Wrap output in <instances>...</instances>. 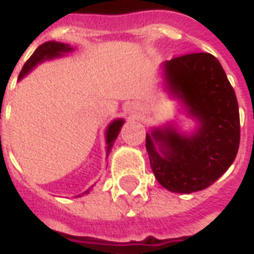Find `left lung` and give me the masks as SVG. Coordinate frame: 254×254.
I'll list each match as a JSON object with an SVG mask.
<instances>
[{
  "label": "left lung",
  "instance_id": "obj_1",
  "mask_svg": "<svg viewBox=\"0 0 254 254\" xmlns=\"http://www.w3.org/2000/svg\"><path fill=\"white\" fill-rule=\"evenodd\" d=\"M164 72L171 93L199 122V128L192 135H184L174 126H167L147 134L151 170L171 192L205 190L226 172L239 150L236 94L219 61L206 52L167 61Z\"/></svg>",
  "mask_w": 254,
  "mask_h": 254
}]
</instances>
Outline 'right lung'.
Listing matches in <instances>:
<instances>
[{
	"mask_svg": "<svg viewBox=\"0 0 254 254\" xmlns=\"http://www.w3.org/2000/svg\"><path fill=\"white\" fill-rule=\"evenodd\" d=\"M70 51H72V48L66 44H61V42H45V44L41 45V46L35 51L34 54H32V56L26 61V64H24V67H22V70H21V73H19V77H18V79H22L25 74L28 73V72H31V70H32L38 64L44 62V61H46V59L58 58V56H61V55H64V54H67V52H70ZM123 123H124V120H122V119L114 120V122L109 126L107 131H106L107 155H109V152H110V150H112L113 144H114V141H116V138H117L119 132H120V130H122ZM87 192H89V190H86L84 193H87Z\"/></svg>",
	"mask_w": 254,
	"mask_h": 254,
	"instance_id": "obj_1",
	"label": "right lung"
}]
</instances>
